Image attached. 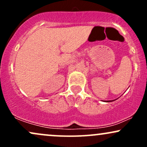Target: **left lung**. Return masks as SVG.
Instances as JSON below:
<instances>
[{
  "instance_id": "left-lung-1",
  "label": "left lung",
  "mask_w": 147,
  "mask_h": 147,
  "mask_svg": "<svg viewBox=\"0 0 147 147\" xmlns=\"http://www.w3.org/2000/svg\"><path fill=\"white\" fill-rule=\"evenodd\" d=\"M108 102H112V101H108Z\"/></svg>"
}]
</instances>
